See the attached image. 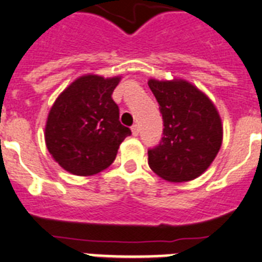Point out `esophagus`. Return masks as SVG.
I'll return each instance as SVG.
<instances>
[{"mask_svg":"<svg viewBox=\"0 0 262 262\" xmlns=\"http://www.w3.org/2000/svg\"><path fill=\"white\" fill-rule=\"evenodd\" d=\"M131 131H133V135H134V136H138L139 133H140V128H139V124H134V126L131 127Z\"/></svg>","mask_w":262,"mask_h":262,"instance_id":"1","label":"esophagus"}]
</instances>
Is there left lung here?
<instances>
[{
  "label": "left lung",
  "mask_w": 262,
  "mask_h": 262,
  "mask_svg": "<svg viewBox=\"0 0 262 262\" xmlns=\"http://www.w3.org/2000/svg\"><path fill=\"white\" fill-rule=\"evenodd\" d=\"M163 114L161 142L148 151L149 168L169 182H187L207 170L223 142L221 115L211 99L182 78H149Z\"/></svg>",
  "instance_id": "1"
}]
</instances>
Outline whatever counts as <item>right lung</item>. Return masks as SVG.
I'll return each mask as SVG.
<instances>
[{
	"label": "right lung",
	"mask_w": 262,
	"mask_h": 262,
	"mask_svg": "<svg viewBox=\"0 0 262 262\" xmlns=\"http://www.w3.org/2000/svg\"><path fill=\"white\" fill-rule=\"evenodd\" d=\"M120 76L84 75L62 90L53 102L45 139L53 160L76 176H93L113 164L131 129L119 122L111 94Z\"/></svg>",
	"instance_id": "1"
}]
</instances>
